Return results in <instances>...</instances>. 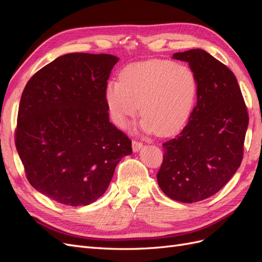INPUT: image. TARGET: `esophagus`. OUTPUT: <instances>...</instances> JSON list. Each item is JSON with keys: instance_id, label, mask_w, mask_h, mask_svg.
I'll return each instance as SVG.
<instances>
[{"instance_id": "1", "label": "esophagus", "mask_w": 262, "mask_h": 262, "mask_svg": "<svg viewBox=\"0 0 262 262\" xmlns=\"http://www.w3.org/2000/svg\"><path fill=\"white\" fill-rule=\"evenodd\" d=\"M142 147H143V143H141V142L136 141V140L132 141V149H133V152H139V150Z\"/></svg>"}]
</instances>
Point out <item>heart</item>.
<instances>
[{"label": "heart", "mask_w": 262, "mask_h": 262, "mask_svg": "<svg viewBox=\"0 0 262 262\" xmlns=\"http://www.w3.org/2000/svg\"><path fill=\"white\" fill-rule=\"evenodd\" d=\"M198 80L191 68L168 60L134 62L122 69L119 81L109 82L106 100L114 122L126 128L138 115L148 132L169 136L191 114Z\"/></svg>", "instance_id": "heart-1"}]
</instances>
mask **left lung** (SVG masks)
Masks as SVG:
<instances>
[{
  "mask_svg": "<svg viewBox=\"0 0 262 262\" xmlns=\"http://www.w3.org/2000/svg\"><path fill=\"white\" fill-rule=\"evenodd\" d=\"M198 80L196 105L175 139L163 143L157 172L170 199L192 203L215 194L241 166L249 117L236 76L202 49L173 53Z\"/></svg>",
  "mask_w": 262,
  "mask_h": 262,
  "instance_id": "1",
  "label": "left lung"
}]
</instances>
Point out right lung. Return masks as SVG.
<instances>
[{"instance_id": "obj_1", "label": "right lung", "mask_w": 262, "mask_h": 262, "mask_svg": "<svg viewBox=\"0 0 262 262\" xmlns=\"http://www.w3.org/2000/svg\"><path fill=\"white\" fill-rule=\"evenodd\" d=\"M112 54L68 53L31 76L21 94L15 145L29 184L78 207L105 193L131 140L109 121Z\"/></svg>"}]
</instances>
